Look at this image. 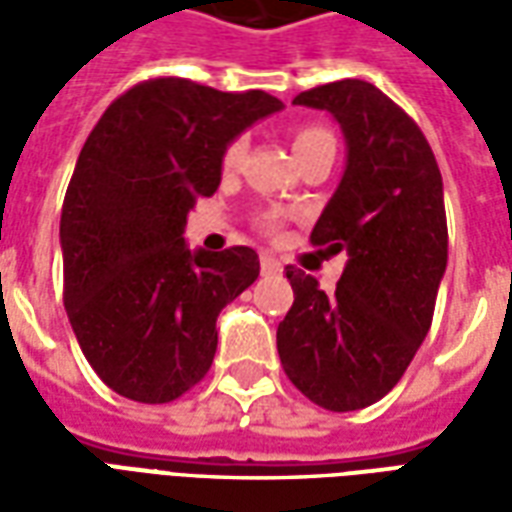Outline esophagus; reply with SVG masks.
<instances>
[{"label": "esophagus", "mask_w": 512, "mask_h": 512, "mask_svg": "<svg viewBox=\"0 0 512 512\" xmlns=\"http://www.w3.org/2000/svg\"><path fill=\"white\" fill-rule=\"evenodd\" d=\"M260 271H263L266 277H277V274H282V263H279L277 257L263 255L260 257Z\"/></svg>", "instance_id": "esophagus-1"}]
</instances>
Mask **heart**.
<instances>
[{
  "mask_svg": "<svg viewBox=\"0 0 512 512\" xmlns=\"http://www.w3.org/2000/svg\"><path fill=\"white\" fill-rule=\"evenodd\" d=\"M244 136H235L227 142L222 153V167L224 169H235L238 167V161L244 156ZM293 147H296V156L304 153V150H312V147H337L334 142V134L329 128L315 126V123H307V126L296 128V134H293ZM260 227H263V233H277L279 222L274 216H266V219H260Z\"/></svg>",
  "mask_w": 512,
  "mask_h": 512,
  "instance_id": "heart-1",
  "label": "heart"
}]
</instances>
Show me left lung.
Segmentation results:
<instances>
[{
    "mask_svg": "<svg viewBox=\"0 0 512 512\" xmlns=\"http://www.w3.org/2000/svg\"><path fill=\"white\" fill-rule=\"evenodd\" d=\"M293 104L332 112L348 164L312 246L348 252L337 290L288 266L293 307L277 326L290 384L326 411H356L403 378L425 340L447 268L441 172L400 106L362 79L321 84Z\"/></svg>",
    "mask_w": 512,
    "mask_h": 512,
    "instance_id": "left-lung-1",
    "label": "left lung"
}]
</instances>
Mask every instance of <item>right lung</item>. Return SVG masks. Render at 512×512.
I'll return each mask as SVG.
<instances>
[{
	"label": "right lung",
	"mask_w": 512,
	"mask_h": 512,
	"mask_svg": "<svg viewBox=\"0 0 512 512\" xmlns=\"http://www.w3.org/2000/svg\"><path fill=\"white\" fill-rule=\"evenodd\" d=\"M282 101L158 76L115 98L87 136L60 219L62 299L98 378L136 403L200 384L216 318L260 274L249 246L194 252L186 213L222 180L230 139Z\"/></svg>",
	"instance_id": "add662e5"
}]
</instances>
